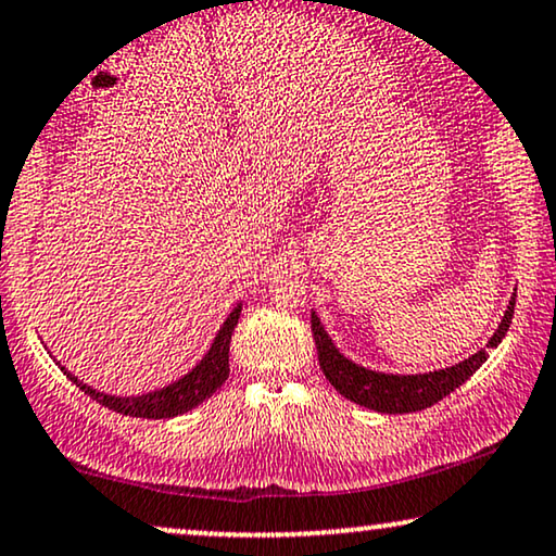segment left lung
Here are the masks:
<instances>
[{"label":"left lung","instance_id":"obj_1","mask_svg":"<svg viewBox=\"0 0 556 556\" xmlns=\"http://www.w3.org/2000/svg\"><path fill=\"white\" fill-rule=\"evenodd\" d=\"M514 306L516 299H510L506 308V316L495 329V334L490 337L485 348H498L503 337L514 319ZM312 334L316 342V352H319V365L321 372L327 375L331 386L340 391L344 399L359 406L378 410V414H414V410L434 406L437 401H442L444 395L457 391L465 380H470V375L488 359V352L480 350L472 357L463 359V363L444 367V370L434 372H419V375H391V372H375L367 370L363 365H355L352 359L342 355L334 348V342L329 340V334L324 331L319 316L312 312Z\"/></svg>","mask_w":556,"mask_h":556}]
</instances>
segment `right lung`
Listing matches in <instances>:
<instances>
[{
    "label": "right lung",
    "mask_w": 556,
    "mask_h": 556,
    "mask_svg": "<svg viewBox=\"0 0 556 556\" xmlns=\"http://www.w3.org/2000/svg\"><path fill=\"white\" fill-rule=\"evenodd\" d=\"M240 312L242 304H237L232 308V314L227 316V321L222 324L219 334L214 337L212 348H208L204 359H201L191 372H186L181 380L161 388V391L119 399V395L93 391V388L81 383L76 375H71L66 367H61V370L66 372L86 395H91L93 401L117 410L122 416H135V419H173V416H181L186 410L197 408L199 403H204L208 395H212L216 388H222V383L229 378V342H232V331L237 327V319H240Z\"/></svg>",
    "instance_id": "right-lung-1"
}]
</instances>
